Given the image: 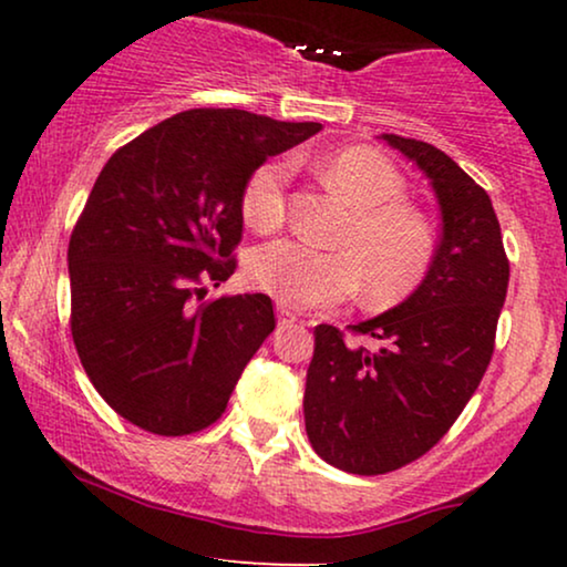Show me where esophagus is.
Masks as SVG:
<instances>
[{"label": "esophagus", "mask_w": 567, "mask_h": 567, "mask_svg": "<svg viewBox=\"0 0 567 567\" xmlns=\"http://www.w3.org/2000/svg\"><path fill=\"white\" fill-rule=\"evenodd\" d=\"M276 312H278V322H281V324H291V322H297V320H299V315L293 312V309L284 307V305H278V307H276Z\"/></svg>", "instance_id": "1"}]
</instances>
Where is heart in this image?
Here are the masks:
<instances>
[{
	"mask_svg": "<svg viewBox=\"0 0 567 567\" xmlns=\"http://www.w3.org/2000/svg\"><path fill=\"white\" fill-rule=\"evenodd\" d=\"M324 183L353 206V219L338 245L320 250L299 239L262 245L247 262V276L284 307H332L363 284L369 307H390L423 281L433 262V231L415 208L402 204L405 181L382 154L351 146L320 165ZM289 159H268L247 177L239 208L255 231H274L286 219Z\"/></svg>",
	"mask_w": 567,
	"mask_h": 567,
	"instance_id": "obj_1",
	"label": "heart"
}]
</instances>
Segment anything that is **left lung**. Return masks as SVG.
<instances>
[{"label": "left lung", "mask_w": 567, "mask_h": 567, "mask_svg": "<svg viewBox=\"0 0 567 567\" xmlns=\"http://www.w3.org/2000/svg\"><path fill=\"white\" fill-rule=\"evenodd\" d=\"M429 177L441 239L429 274L398 307L351 328L377 348L315 328L307 369L309 444L351 475H384L423 456L475 394L493 355L508 258L491 196L433 144L382 134Z\"/></svg>", "instance_id": "1"}]
</instances>
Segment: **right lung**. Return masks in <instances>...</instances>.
I'll use <instances>...</instances> for the list:
<instances>
[{
  "mask_svg": "<svg viewBox=\"0 0 567 567\" xmlns=\"http://www.w3.org/2000/svg\"><path fill=\"white\" fill-rule=\"evenodd\" d=\"M320 128L196 107L121 146L97 175L69 239L72 338L100 398L138 429L212 425L274 332L266 293L196 299L235 274L252 169Z\"/></svg>",
  "mask_w": 567,
  "mask_h": 567,
  "instance_id": "obj_1",
  "label": "right lung"
}]
</instances>
